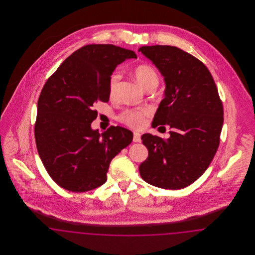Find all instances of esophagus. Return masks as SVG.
<instances>
[{
    "mask_svg": "<svg viewBox=\"0 0 255 255\" xmlns=\"http://www.w3.org/2000/svg\"><path fill=\"white\" fill-rule=\"evenodd\" d=\"M133 142H140L141 141V134L137 132H134L133 133Z\"/></svg>",
    "mask_w": 255,
    "mask_h": 255,
    "instance_id": "obj_1",
    "label": "esophagus"
}]
</instances>
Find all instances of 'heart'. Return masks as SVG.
Segmentation results:
<instances>
[{
	"instance_id": "b5f03b06",
	"label": "heart",
	"mask_w": 255,
	"mask_h": 255,
	"mask_svg": "<svg viewBox=\"0 0 255 255\" xmlns=\"http://www.w3.org/2000/svg\"><path fill=\"white\" fill-rule=\"evenodd\" d=\"M133 74L137 82L144 89L151 84H158V74L151 66L147 64L136 66L133 69ZM121 75L119 73H114L111 75L109 80L110 97H113L116 95ZM150 115L151 110L148 108L126 110L120 115L119 121L133 129H141L145 126L147 119Z\"/></svg>"
}]
</instances>
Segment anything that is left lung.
I'll list each match as a JSON object with an SVG mask.
<instances>
[{
    "label": "left lung",
    "mask_w": 255,
    "mask_h": 255,
    "mask_svg": "<svg viewBox=\"0 0 255 255\" xmlns=\"http://www.w3.org/2000/svg\"><path fill=\"white\" fill-rule=\"evenodd\" d=\"M138 51L153 62L165 82L152 126L167 124L171 129L167 139L142 134L148 158L139 174L159 188H184L205 173L220 144L224 109L217 87L203 62L177 47L145 46Z\"/></svg>",
    "instance_id": "1"
}]
</instances>
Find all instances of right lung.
<instances>
[{"label":"right lung","mask_w":255,"mask_h":255,"mask_svg":"<svg viewBox=\"0 0 255 255\" xmlns=\"http://www.w3.org/2000/svg\"><path fill=\"white\" fill-rule=\"evenodd\" d=\"M133 50L114 45H87L72 53L47 80L37 106V150L50 178L62 188L86 192L107 181L110 162L133 140L120 126L93 130L94 106L109 101V80Z\"/></svg>","instance_id":"add662e5"}]
</instances>
